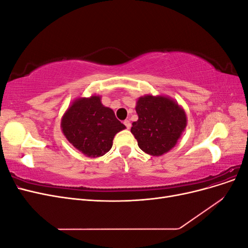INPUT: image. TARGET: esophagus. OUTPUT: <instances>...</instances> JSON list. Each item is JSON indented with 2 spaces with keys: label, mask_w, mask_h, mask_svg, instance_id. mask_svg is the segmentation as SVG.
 Instances as JSON below:
<instances>
[{
  "label": "esophagus",
  "mask_w": 248,
  "mask_h": 248,
  "mask_svg": "<svg viewBox=\"0 0 248 248\" xmlns=\"http://www.w3.org/2000/svg\"><path fill=\"white\" fill-rule=\"evenodd\" d=\"M124 125L126 126L127 129H129L130 127H131V123L128 121V120H125V121H124Z\"/></svg>",
  "instance_id": "34e87169"
}]
</instances>
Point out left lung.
<instances>
[{
  "label": "left lung",
  "instance_id": "obj_1",
  "mask_svg": "<svg viewBox=\"0 0 248 248\" xmlns=\"http://www.w3.org/2000/svg\"><path fill=\"white\" fill-rule=\"evenodd\" d=\"M138 121L131 133L145 153L161 156L174 148L183 134L187 117L184 108L170 97L147 94L137 100Z\"/></svg>",
  "mask_w": 248,
  "mask_h": 248
}]
</instances>
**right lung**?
I'll return each mask as SVG.
<instances>
[{
  "label": "right lung",
  "instance_id": "1",
  "mask_svg": "<svg viewBox=\"0 0 248 248\" xmlns=\"http://www.w3.org/2000/svg\"><path fill=\"white\" fill-rule=\"evenodd\" d=\"M125 128L114 110L103 106L101 96L95 94L77 98L61 119V129L67 140L91 158L108 153L116 134Z\"/></svg>",
  "mask_w": 248,
  "mask_h": 248
}]
</instances>
